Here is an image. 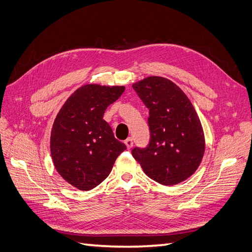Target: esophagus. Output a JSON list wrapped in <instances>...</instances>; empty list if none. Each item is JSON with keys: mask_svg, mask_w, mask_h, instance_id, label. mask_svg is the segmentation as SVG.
<instances>
[{"mask_svg": "<svg viewBox=\"0 0 252 252\" xmlns=\"http://www.w3.org/2000/svg\"><path fill=\"white\" fill-rule=\"evenodd\" d=\"M125 145L127 146V148L129 149V148H131L132 146H133V141H132V139L131 138H128L127 140H125Z\"/></svg>", "mask_w": 252, "mask_h": 252, "instance_id": "34e87169", "label": "esophagus"}]
</instances>
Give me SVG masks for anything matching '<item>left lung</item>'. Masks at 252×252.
Here are the masks:
<instances>
[{
    "label": "left lung",
    "instance_id": "obj_1",
    "mask_svg": "<svg viewBox=\"0 0 252 252\" xmlns=\"http://www.w3.org/2000/svg\"><path fill=\"white\" fill-rule=\"evenodd\" d=\"M149 109L150 141L132 157L150 179L165 186L187 180L200 166L205 136L193 105L170 80L151 75L132 85Z\"/></svg>",
    "mask_w": 252,
    "mask_h": 252
}]
</instances>
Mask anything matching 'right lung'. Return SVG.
<instances>
[{
	"label": "right lung",
	"mask_w": 252,
	"mask_h": 252,
	"mask_svg": "<svg viewBox=\"0 0 252 252\" xmlns=\"http://www.w3.org/2000/svg\"><path fill=\"white\" fill-rule=\"evenodd\" d=\"M124 90V86L83 85L67 98L53 122L50 135L53 165L67 183L83 191L101 184L126 149L103 119L106 108Z\"/></svg>",
	"instance_id": "obj_1"
}]
</instances>
